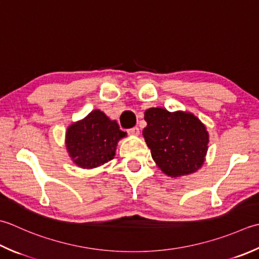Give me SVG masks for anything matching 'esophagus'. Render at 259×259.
<instances>
[{"mask_svg": "<svg viewBox=\"0 0 259 259\" xmlns=\"http://www.w3.org/2000/svg\"><path fill=\"white\" fill-rule=\"evenodd\" d=\"M128 134L130 136H139V134H140L139 128H138V126H134V128H131L130 130H128Z\"/></svg>", "mask_w": 259, "mask_h": 259, "instance_id": "esophagus-1", "label": "esophagus"}]
</instances>
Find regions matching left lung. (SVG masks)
<instances>
[{
  "label": "left lung",
  "mask_w": 259,
  "mask_h": 259,
  "mask_svg": "<svg viewBox=\"0 0 259 259\" xmlns=\"http://www.w3.org/2000/svg\"><path fill=\"white\" fill-rule=\"evenodd\" d=\"M145 141L164 174L181 177L201 168L209 148V133L197 116L185 111L150 108L145 111Z\"/></svg>",
  "instance_id": "obj_1"
}]
</instances>
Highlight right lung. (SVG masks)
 Returning a JSON list of instances; mask_svg holds the SVG:
<instances>
[{
  "mask_svg": "<svg viewBox=\"0 0 259 259\" xmlns=\"http://www.w3.org/2000/svg\"><path fill=\"white\" fill-rule=\"evenodd\" d=\"M125 136L115 120L96 109L67 126L66 150L76 166L92 169L114 158L116 146Z\"/></svg>",
  "mask_w": 259,
  "mask_h": 259,
  "instance_id": "right-lung-1",
  "label": "right lung"
}]
</instances>
